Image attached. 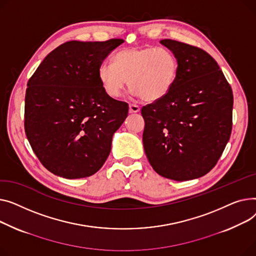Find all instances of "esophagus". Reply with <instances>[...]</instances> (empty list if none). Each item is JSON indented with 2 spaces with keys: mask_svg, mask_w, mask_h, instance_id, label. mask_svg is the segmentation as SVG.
<instances>
[{
  "mask_svg": "<svg viewBox=\"0 0 256 256\" xmlns=\"http://www.w3.org/2000/svg\"><path fill=\"white\" fill-rule=\"evenodd\" d=\"M140 110V108L138 105H136V104H130L129 105V112L130 114H136Z\"/></svg>",
  "mask_w": 256,
  "mask_h": 256,
  "instance_id": "34e87169",
  "label": "esophagus"
}]
</instances>
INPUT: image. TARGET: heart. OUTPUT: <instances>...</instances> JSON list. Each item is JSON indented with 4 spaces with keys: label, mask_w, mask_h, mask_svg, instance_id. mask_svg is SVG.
<instances>
[{
    "label": "heart",
    "mask_w": 256,
    "mask_h": 256,
    "mask_svg": "<svg viewBox=\"0 0 256 256\" xmlns=\"http://www.w3.org/2000/svg\"><path fill=\"white\" fill-rule=\"evenodd\" d=\"M178 72L176 56L162 48H131L116 52L112 64H102L98 80L103 92L120 98L128 84L134 96L154 102L166 96Z\"/></svg>",
    "instance_id": "obj_1"
}]
</instances>
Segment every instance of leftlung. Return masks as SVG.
Segmentation results:
<instances>
[{
    "label": "left lung",
    "instance_id": "obj_1",
    "mask_svg": "<svg viewBox=\"0 0 256 256\" xmlns=\"http://www.w3.org/2000/svg\"><path fill=\"white\" fill-rule=\"evenodd\" d=\"M160 43L178 58V72L166 96L142 108L144 148L157 174L188 181L211 170L230 140L232 91L204 50L172 39Z\"/></svg>",
    "mask_w": 256,
    "mask_h": 256
}]
</instances>
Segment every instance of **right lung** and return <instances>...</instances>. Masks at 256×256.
Returning a JSON list of instances; mask_svg holds the SVG:
<instances>
[{
    "instance_id": "right-lung-1",
    "label": "right lung",
    "mask_w": 256,
    "mask_h": 256,
    "mask_svg": "<svg viewBox=\"0 0 256 256\" xmlns=\"http://www.w3.org/2000/svg\"><path fill=\"white\" fill-rule=\"evenodd\" d=\"M123 39L68 41L50 52L28 82L24 130L43 166L65 178H86L108 159L128 104L108 97L98 69Z\"/></svg>"
}]
</instances>
